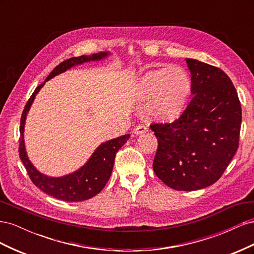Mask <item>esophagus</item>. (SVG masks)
<instances>
[{"mask_svg": "<svg viewBox=\"0 0 254 254\" xmlns=\"http://www.w3.org/2000/svg\"><path fill=\"white\" fill-rule=\"evenodd\" d=\"M147 131H148V128H147V126H145V125H143V124H141V125H137V126L134 128V130H133V132H134L136 135L146 133Z\"/></svg>", "mask_w": 254, "mask_h": 254, "instance_id": "obj_1", "label": "esophagus"}]
</instances>
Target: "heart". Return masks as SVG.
Returning <instances> with one entry per match:
<instances>
[{
  "label": "heart",
  "instance_id": "b5f03b06",
  "mask_svg": "<svg viewBox=\"0 0 254 254\" xmlns=\"http://www.w3.org/2000/svg\"><path fill=\"white\" fill-rule=\"evenodd\" d=\"M188 72L180 66L161 67L145 73L135 87L141 102H150L148 112L159 121H173L183 111L190 93Z\"/></svg>",
  "mask_w": 254,
  "mask_h": 254
}]
</instances>
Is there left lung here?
Masks as SVG:
<instances>
[{"label":"left lung","instance_id":"8db88e82","mask_svg":"<svg viewBox=\"0 0 254 254\" xmlns=\"http://www.w3.org/2000/svg\"><path fill=\"white\" fill-rule=\"evenodd\" d=\"M190 103L172 124H152L158 140L153 172L167 187L196 190L216 182L238 148L242 107L229 76L220 68L186 59Z\"/></svg>","mask_w":254,"mask_h":254}]
</instances>
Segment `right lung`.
I'll return each instance as SVG.
<instances>
[{"instance_id":"obj_1","label":"right lung","mask_w":254,"mask_h":254,"mask_svg":"<svg viewBox=\"0 0 254 254\" xmlns=\"http://www.w3.org/2000/svg\"><path fill=\"white\" fill-rule=\"evenodd\" d=\"M109 54L110 53L108 52H101L97 54H92L91 56L82 55L64 60V63H61L54 68L43 83L36 88L34 93L28 99L24 110H23L20 126V159L23 164H24L29 178L35 186L44 191V193L53 196L54 198L60 199V200L77 202L87 200V199L96 196L105 188L107 182H108L113 170L115 155H117L118 150L122 146L127 142L130 134L122 135L102 143L95 149V151L92 153V156L87 161L86 164L82 165L79 170L75 171L74 173L63 177H50L38 171L27 157L24 143V127L27 113L30 107H32V104L34 103V99L38 94V92L40 91V89L48 80L70 70L71 67L75 65L90 63V61L102 60L107 56H109Z\"/></svg>"}]
</instances>
